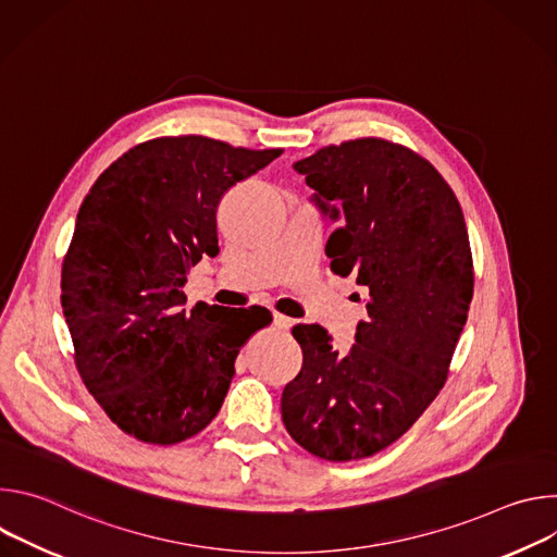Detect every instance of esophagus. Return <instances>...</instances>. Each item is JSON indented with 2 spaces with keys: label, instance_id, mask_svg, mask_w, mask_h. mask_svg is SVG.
I'll use <instances>...</instances> for the list:
<instances>
[{
  "label": "esophagus",
  "instance_id": "esophagus-1",
  "mask_svg": "<svg viewBox=\"0 0 557 557\" xmlns=\"http://www.w3.org/2000/svg\"><path fill=\"white\" fill-rule=\"evenodd\" d=\"M273 324H275V329H280V331H288V329L293 326V320H290V317L282 314V312H275V314H273Z\"/></svg>",
  "mask_w": 557,
  "mask_h": 557
}]
</instances>
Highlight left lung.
<instances>
[{"instance_id":"left-lung-1","label":"left lung","mask_w":557,"mask_h":557,"mask_svg":"<svg viewBox=\"0 0 557 557\" xmlns=\"http://www.w3.org/2000/svg\"><path fill=\"white\" fill-rule=\"evenodd\" d=\"M339 220L331 271L370 293L348 355L320 324H297L301 370L282 392V421L317 458H368L436 399L467 322L473 262L458 198L430 161L385 138L317 149L293 165Z\"/></svg>"}]
</instances>
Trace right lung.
<instances>
[{"instance_id": "add662e5", "label": "right lung", "mask_w": 557, "mask_h": 557, "mask_svg": "<svg viewBox=\"0 0 557 557\" xmlns=\"http://www.w3.org/2000/svg\"><path fill=\"white\" fill-rule=\"evenodd\" d=\"M282 151L151 138L116 158L78 209L61 267L63 317L78 374L125 434L174 445L202 432L237 352L273 322L262 306L187 310L183 286L220 251V198Z\"/></svg>"}]
</instances>
